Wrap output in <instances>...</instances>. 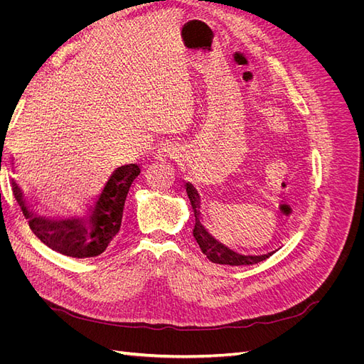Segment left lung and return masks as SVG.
<instances>
[{"label":"left lung","instance_id":"obj_1","mask_svg":"<svg viewBox=\"0 0 364 364\" xmlns=\"http://www.w3.org/2000/svg\"><path fill=\"white\" fill-rule=\"evenodd\" d=\"M186 193H188V197L191 200V206L194 209V214H197V211H196V197L193 196L190 183H186ZM193 235L197 241V245H199V247L206 255V258L209 261L215 262V264H228V266H249V264H257V262L267 258V255H259V257L238 255V253L225 247L223 245H220L217 240H214L211 235L206 232L205 228L199 223V220H197V215H196V225H194Z\"/></svg>","mask_w":364,"mask_h":364}]
</instances>
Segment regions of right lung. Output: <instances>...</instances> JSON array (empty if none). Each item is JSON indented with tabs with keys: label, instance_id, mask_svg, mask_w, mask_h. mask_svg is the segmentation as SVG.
Instances as JSON below:
<instances>
[{
	"label": "right lung",
	"instance_id": "right-lung-1",
	"mask_svg": "<svg viewBox=\"0 0 364 364\" xmlns=\"http://www.w3.org/2000/svg\"><path fill=\"white\" fill-rule=\"evenodd\" d=\"M139 173L141 168L136 164L118 167L85 218L54 220L36 217L27 208L16 183H14V193L21 211L28 218L33 234L43 245L67 257L92 258L103 253L118 234L129 188Z\"/></svg>",
	"mask_w": 364,
	"mask_h": 364
}]
</instances>
